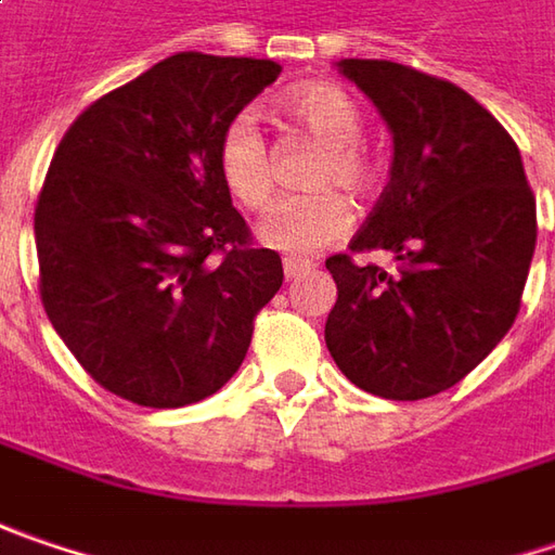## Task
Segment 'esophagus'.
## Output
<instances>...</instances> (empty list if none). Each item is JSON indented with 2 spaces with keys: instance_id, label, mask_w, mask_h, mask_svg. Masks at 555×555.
Segmentation results:
<instances>
[{
  "instance_id": "esophagus-1",
  "label": "esophagus",
  "mask_w": 555,
  "mask_h": 555,
  "mask_svg": "<svg viewBox=\"0 0 555 555\" xmlns=\"http://www.w3.org/2000/svg\"><path fill=\"white\" fill-rule=\"evenodd\" d=\"M282 270H285V279H298L305 276V273H310L313 263H310V260H298V257H285V260H282Z\"/></svg>"
}]
</instances>
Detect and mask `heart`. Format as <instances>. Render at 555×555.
<instances>
[{"instance_id":"obj_1","label":"heart","mask_w":555,"mask_h":555,"mask_svg":"<svg viewBox=\"0 0 555 555\" xmlns=\"http://www.w3.org/2000/svg\"><path fill=\"white\" fill-rule=\"evenodd\" d=\"M288 115L323 141L313 163V188H343L351 197H364L374 184V159L364 150V115L358 103L336 83H305L285 100ZM216 169L225 191L245 210H263L273 197V147L254 113L232 115L219 134ZM351 225V207L339 191H313L285 197L260 225V238L288 254H317L339 242Z\"/></svg>"}]
</instances>
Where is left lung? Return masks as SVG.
I'll list each match as a JSON object with an SVG mask.
<instances>
[{
	"label": "left lung",
	"mask_w": 555,
	"mask_h": 555,
	"mask_svg": "<svg viewBox=\"0 0 555 555\" xmlns=\"http://www.w3.org/2000/svg\"><path fill=\"white\" fill-rule=\"evenodd\" d=\"M392 131V172L348 250L389 249L403 267L333 254L339 298L326 348L354 386L396 402L472 374L521 308L538 204L512 134L472 93L386 59H343Z\"/></svg>",
	"instance_id": "1"
}]
</instances>
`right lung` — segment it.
I'll return each instance as SVG.
<instances>
[{
	"label": "right lung",
	"instance_id": "add662e5",
	"mask_svg": "<svg viewBox=\"0 0 555 555\" xmlns=\"http://www.w3.org/2000/svg\"><path fill=\"white\" fill-rule=\"evenodd\" d=\"M276 75L270 59L176 52L90 103L55 147L34 210L40 298L118 399L191 405L245 361L282 260L254 245L216 147Z\"/></svg>",
	"mask_w": 555,
	"mask_h": 555
}]
</instances>
